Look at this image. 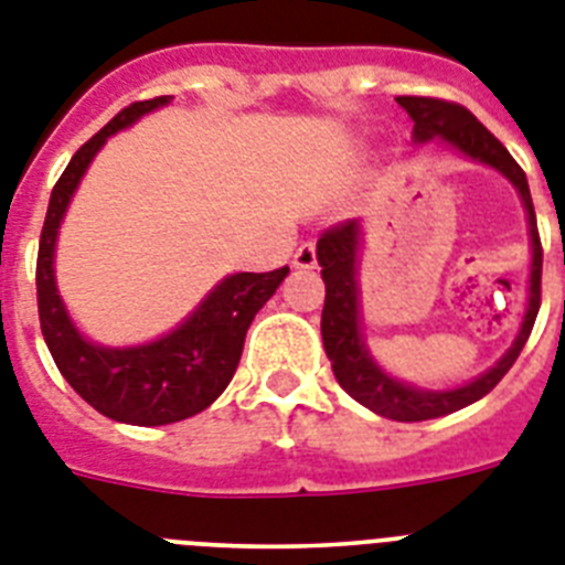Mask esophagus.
I'll list each match as a JSON object with an SVG mask.
<instances>
[{"label": "esophagus", "mask_w": 565, "mask_h": 565, "mask_svg": "<svg viewBox=\"0 0 565 565\" xmlns=\"http://www.w3.org/2000/svg\"><path fill=\"white\" fill-rule=\"evenodd\" d=\"M294 265H297V268H315V265H317V245H315V242H302L300 248L294 250Z\"/></svg>", "instance_id": "obj_1"}]
</instances>
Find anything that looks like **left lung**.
Masks as SVG:
<instances>
[{"label": "left lung", "mask_w": 565, "mask_h": 565, "mask_svg": "<svg viewBox=\"0 0 565 565\" xmlns=\"http://www.w3.org/2000/svg\"><path fill=\"white\" fill-rule=\"evenodd\" d=\"M398 106L407 109L413 118V138L416 143H427L433 138H441L461 156L482 161V164L500 170L516 193L523 195L525 213H529V231H531V286H529V309H525L523 326L516 334L514 347L508 349L500 361L493 363L491 370L479 375L456 390H418L409 386L398 377H390L366 352L361 334V311H358V245H361V225L355 218L340 222L317 239V263L323 268L326 282V302H323V320H320V332H323L326 355L332 361V372L338 384L347 390L363 407L372 413L393 422H427V418H439L447 413L468 407L473 401L484 398L493 386L500 384L514 361L523 352L525 340L531 334V326L537 320L540 311V277H543V248H540L537 216H534V204H531V190L525 181L523 167L516 164L511 152L493 138L465 106L439 100V97H395Z\"/></svg>", "instance_id": "obj_1"}]
</instances>
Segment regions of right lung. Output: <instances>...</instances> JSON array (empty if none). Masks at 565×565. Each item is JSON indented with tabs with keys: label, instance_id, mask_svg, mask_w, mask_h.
I'll use <instances>...</instances> for the list:
<instances>
[{
	"label": "right lung",
	"instance_id": "add662e5",
	"mask_svg": "<svg viewBox=\"0 0 565 565\" xmlns=\"http://www.w3.org/2000/svg\"><path fill=\"white\" fill-rule=\"evenodd\" d=\"M170 100V95H161L126 106L74 152L51 190L36 254L40 329L57 370L97 413L138 427L184 422L225 393L239 366L250 320L271 300L288 274V265L268 274H231L199 302V309L179 329L143 347H97L74 329L54 282V245L65 207L106 138Z\"/></svg>",
	"mask_w": 565,
	"mask_h": 565
}]
</instances>
